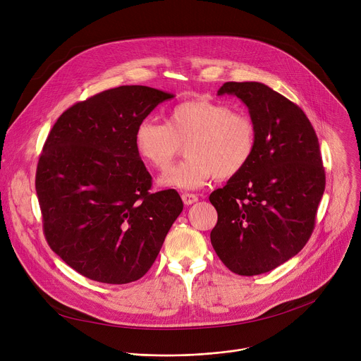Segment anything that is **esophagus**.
<instances>
[{
	"label": "esophagus",
	"mask_w": 361,
	"mask_h": 361,
	"mask_svg": "<svg viewBox=\"0 0 361 361\" xmlns=\"http://www.w3.org/2000/svg\"><path fill=\"white\" fill-rule=\"evenodd\" d=\"M181 198H183V202H184L185 205H191V204H194V202L198 201V197H197L195 194H190V192H184V194L181 195Z\"/></svg>",
	"instance_id": "1"
}]
</instances>
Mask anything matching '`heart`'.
<instances>
[{
	"mask_svg": "<svg viewBox=\"0 0 361 361\" xmlns=\"http://www.w3.org/2000/svg\"><path fill=\"white\" fill-rule=\"evenodd\" d=\"M134 145L142 163L166 171L185 145L188 157L160 178L164 187L195 190L214 176L220 180L240 174L257 147L252 118L224 102L205 98L188 99L173 107L167 121L145 118L134 133Z\"/></svg>",
	"mask_w": 361,
	"mask_h": 361,
	"instance_id": "heart-1",
	"label": "heart"
}]
</instances>
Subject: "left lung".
<instances>
[{"label": "left lung", "mask_w": 361, "mask_h": 361, "mask_svg": "<svg viewBox=\"0 0 361 361\" xmlns=\"http://www.w3.org/2000/svg\"><path fill=\"white\" fill-rule=\"evenodd\" d=\"M219 95H235L257 128L248 166L210 194L219 220L212 244L240 276L274 270L310 238L326 174L316 131L302 110L262 82H226Z\"/></svg>", "instance_id": "8db88e82"}]
</instances>
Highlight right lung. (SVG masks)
I'll return each mask as SVG.
<instances>
[{
    "instance_id": "add662e5",
    "label": "right lung",
    "mask_w": 361,
    "mask_h": 361,
    "mask_svg": "<svg viewBox=\"0 0 361 361\" xmlns=\"http://www.w3.org/2000/svg\"><path fill=\"white\" fill-rule=\"evenodd\" d=\"M145 85H121L80 101L51 128L35 190L48 245L77 273L106 283L141 279L183 212L176 190L151 192L134 133L173 98Z\"/></svg>"
}]
</instances>
